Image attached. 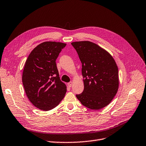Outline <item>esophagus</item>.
I'll return each instance as SVG.
<instances>
[{"mask_svg": "<svg viewBox=\"0 0 146 146\" xmlns=\"http://www.w3.org/2000/svg\"><path fill=\"white\" fill-rule=\"evenodd\" d=\"M72 85V82H71V81L68 83V87H71Z\"/></svg>", "mask_w": 146, "mask_h": 146, "instance_id": "obj_1", "label": "esophagus"}]
</instances>
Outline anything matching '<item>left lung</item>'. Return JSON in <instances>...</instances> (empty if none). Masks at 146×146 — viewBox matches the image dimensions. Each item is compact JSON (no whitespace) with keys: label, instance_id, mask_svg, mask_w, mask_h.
Returning a JSON list of instances; mask_svg holds the SVG:
<instances>
[{"label":"left lung","instance_id":"obj_1","mask_svg":"<svg viewBox=\"0 0 146 146\" xmlns=\"http://www.w3.org/2000/svg\"><path fill=\"white\" fill-rule=\"evenodd\" d=\"M71 44L81 62L84 78V90L76 97L89 109L103 108L113 100L118 90V68L114 59L91 41H76Z\"/></svg>","mask_w":146,"mask_h":146}]
</instances>
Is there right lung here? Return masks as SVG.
Listing matches in <instances>:
<instances>
[{
  "instance_id": "right-lung-1",
  "label": "right lung",
  "mask_w": 146,
  "mask_h": 146,
  "mask_svg": "<svg viewBox=\"0 0 146 146\" xmlns=\"http://www.w3.org/2000/svg\"><path fill=\"white\" fill-rule=\"evenodd\" d=\"M66 44L45 41L38 44L28 57L23 74L27 96L33 105L47 111L64 99L66 86L59 78L56 60Z\"/></svg>"
}]
</instances>
